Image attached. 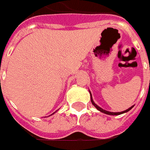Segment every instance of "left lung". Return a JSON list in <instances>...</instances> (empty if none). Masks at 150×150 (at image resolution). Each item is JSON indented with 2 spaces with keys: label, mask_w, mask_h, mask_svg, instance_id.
<instances>
[{
  "label": "left lung",
  "mask_w": 150,
  "mask_h": 150,
  "mask_svg": "<svg viewBox=\"0 0 150 150\" xmlns=\"http://www.w3.org/2000/svg\"><path fill=\"white\" fill-rule=\"evenodd\" d=\"M149 70H150V68H149ZM89 93H90V96H91V103H92V104H93L95 107H96V108L97 110L100 111V112H101L105 113V114H107V115H112V116H116V115H120V114H123V113H125V112H129V110H131L132 108H133V106H134V105H132V107H130V108H128L127 110L123 111V112H112L106 111V110H104V109H103V108H101L100 107V106H98L97 104H96L94 101H93V100H92V96H91V91H90V90H89Z\"/></svg>",
  "instance_id": "8db88e82"
}]
</instances>
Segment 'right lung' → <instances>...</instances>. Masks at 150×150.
I'll list each match as a JSON object with an SVG mask.
<instances>
[{"label":"right lung","mask_w":150,"mask_h":150,"mask_svg":"<svg viewBox=\"0 0 150 150\" xmlns=\"http://www.w3.org/2000/svg\"><path fill=\"white\" fill-rule=\"evenodd\" d=\"M54 113H55V112H54ZM54 113H53V114H54ZM53 114H51V115H53ZM51 115H50V116H51Z\"/></svg>","instance_id":"add662e5"}]
</instances>
